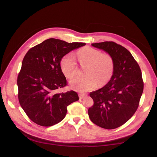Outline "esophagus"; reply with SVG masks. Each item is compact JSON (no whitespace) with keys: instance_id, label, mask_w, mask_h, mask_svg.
<instances>
[{"instance_id":"34e87169","label":"esophagus","mask_w":157,"mask_h":157,"mask_svg":"<svg viewBox=\"0 0 157 157\" xmlns=\"http://www.w3.org/2000/svg\"><path fill=\"white\" fill-rule=\"evenodd\" d=\"M86 96V94H84V93H79V99H82L83 98H84L85 96Z\"/></svg>"}]
</instances>
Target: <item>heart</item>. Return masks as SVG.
Returning a JSON list of instances; mask_svg holds the SVG:
<instances>
[{
    "label": "heart",
    "instance_id": "obj_1",
    "mask_svg": "<svg viewBox=\"0 0 157 157\" xmlns=\"http://www.w3.org/2000/svg\"><path fill=\"white\" fill-rule=\"evenodd\" d=\"M78 58L86 75L84 77L76 78L70 82L75 90L84 93L95 89L99 82L106 83L112 77L114 70V59L109 53L86 47L78 51ZM61 70L66 77L73 78L78 73V67L75 56L72 53L65 55L61 61Z\"/></svg>",
    "mask_w": 157,
    "mask_h": 157
}]
</instances>
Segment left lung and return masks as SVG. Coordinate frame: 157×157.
<instances>
[{
	"label": "left lung",
	"mask_w": 157,
	"mask_h": 157,
	"mask_svg": "<svg viewBox=\"0 0 157 157\" xmlns=\"http://www.w3.org/2000/svg\"><path fill=\"white\" fill-rule=\"evenodd\" d=\"M92 46L110 53L114 59V70L109 82L90 93L94 104L88 115L96 125L116 128L135 114L144 91L140 66L125 47L114 41L93 43Z\"/></svg>",
	"instance_id": "obj_1"
}]
</instances>
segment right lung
Masks as SVG:
<instances>
[{"label": "right lung", "instance_id": "right-lung-1", "mask_svg": "<svg viewBox=\"0 0 157 157\" xmlns=\"http://www.w3.org/2000/svg\"><path fill=\"white\" fill-rule=\"evenodd\" d=\"M85 43H68L49 38L31 48L25 55L17 77L19 103L29 118L35 124L50 127L66 116L67 106L79 100L71 90L58 93L67 86L60 63L71 50Z\"/></svg>", "mask_w": 157, "mask_h": 157}]
</instances>
